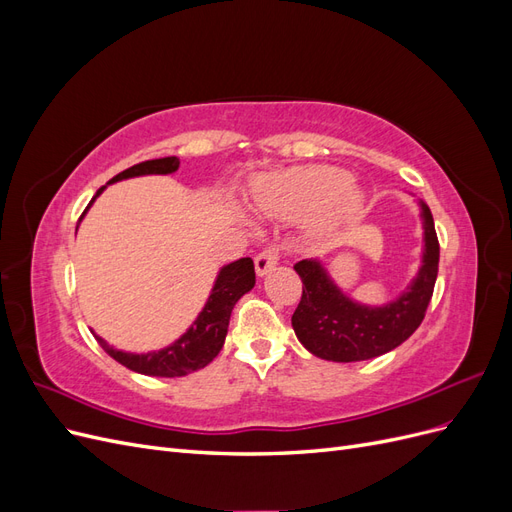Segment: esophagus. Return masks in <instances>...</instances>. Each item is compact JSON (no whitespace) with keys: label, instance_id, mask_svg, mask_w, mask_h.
<instances>
[{"label":"esophagus","instance_id":"34e87169","mask_svg":"<svg viewBox=\"0 0 512 512\" xmlns=\"http://www.w3.org/2000/svg\"><path fill=\"white\" fill-rule=\"evenodd\" d=\"M277 260H280V254H277L275 247H269V250H262V252L256 256V260H254L256 275H258V277H265V275L277 265Z\"/></svg>","mask_w":512,"mask_h":512}]
</instances>
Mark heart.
I'll return each mask as SVG.
<instances>
[{"mask_svg":"<svg viewBox=\"0 0 512 512\" xmlns=\"http://www.w3.org/2000/svg\"><path fill=\"white\" fill-rule=\"evenodd\" d=\"M250 196L260 213L282 220L307 218L309 235L327 239L361 213L365 192L346 170L309 164L280 170L252 183Z\"/></svg>","mask_w":512,"mask_h":512,"instance_id":"1","label":"heart"}]
</instances>
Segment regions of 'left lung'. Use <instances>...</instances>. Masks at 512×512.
Masks as SVG:
<instances>
[{"instance_id": "8db88e82", "label": "left lung", "mask_w": 512, "mask_h": 512, "mask_svg": "<svg viewBox=\"0 0 512 512\" xmlns=\"http://www.w3.org/2000/svg\"><path fill=\"white\" fill-rule=\"evenodd\" d=\"M423 220L421 267L395 299L369 305L352 299L320 258L294 265L303 297L292 314V329L305 350L335 363L367 361L391 352L421 327L438 277L440 245L429 207L418 200Z\"/></svg>"}]
</instances>
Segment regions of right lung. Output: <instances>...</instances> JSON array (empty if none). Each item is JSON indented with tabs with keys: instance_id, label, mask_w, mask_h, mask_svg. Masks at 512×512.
I'll use <instances>...</instances> for the list:
<instances>
[{
	"instance_id": "1",
	"label": "right lung",
	"mask_w": 512,
	"mask_h": 512,
	"mask_svg": "<svg viewBox=\"0 0 512 512\" xmlns=\"http://www.w3.org/2000/svg\"><path fill=\"white\" fill-rule=\"evenodd\" d=\"M177 168H179V158L175 156L134 164L128 170L119 173L117 177H113L106 185H102V188L96 192V196L91 198L85 213L111 183L132 179V177H145V175H173L177 173ZM85 213L81 215V220L85 218ZM76 230H79V226H76ZM254 284H256V273H254L252 258H239L235 262H228V265L220 267L205 307L200 309L198 316L194 318L190 327L185 329L183 335H179L173 344H168L160 350H151V352L117 350L98 333L94 331L91 333H94L98 344L108 356H113L117 363L136 371V374L158 376V378L188 376L192 371L207 367L215 356L220 354L228 333L232 307L237 305V301L243 297V294H247L254 288Z\"/></svg>"
}]
</instances>
